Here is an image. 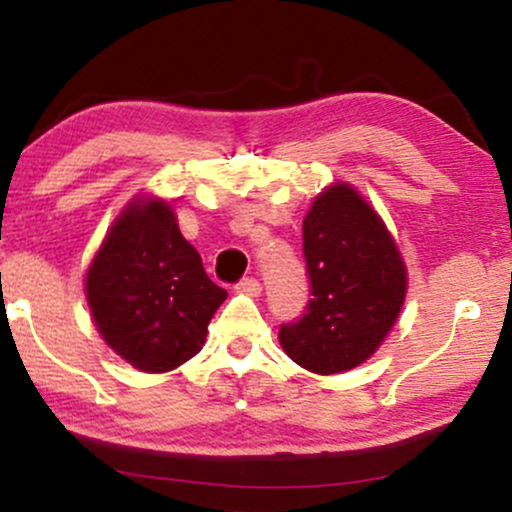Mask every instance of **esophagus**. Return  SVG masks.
Here are the masks:
<instances>
[{"mask_svg": "<svg viewBox=\"0 0 512 512\" xmlns=\"http://www.w3.org/2000/svg\"><path fill=\"white\" fill-rule=\"evenodd\" d=\"M236 289H238L240 293H248V296H260V293H262V284L255 279V276H248V279L240 281Z\"/></svg>", "mask_w": 512, "mask_h": 512, "instance_id": "obj_1", "label": "esophagus"}]
</instances>
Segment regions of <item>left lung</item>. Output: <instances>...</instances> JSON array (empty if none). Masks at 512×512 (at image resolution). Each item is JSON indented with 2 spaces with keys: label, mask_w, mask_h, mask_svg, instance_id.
<instances>
[{
  "label": "left lung",
  "mask_w": 512,
  "mask_h": 512,
  "mask_svg": "<svg viewBox=\"0 0 512 512\" xmlns=\"http://www.w3.org/2000/svg\"><path fill=\"white\" fill-rule=\"evenodd\" d=\"M310 301L281 325L289 358L320 375L356 368L375 354L407 296V267L383 219L351 185L315 197L303 219Z\"/></svg>",
  "instance_id": "obj_1"
}]
</instances>
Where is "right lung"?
I'll list each match as a JSON object with an SVG mask.
<instances>
[{
	"label": "right lung",
	"instance_id": "obj_1",
	"mask_svg": "<svg viewBox=\"0 0 512 512\" xmlns=\"http://www.w3.org/2000/svg\"><path fill=\"white\" fill-rule=\"evenodd\" d=\"M182 238L168 202L134 199L117 216L86 272V298L105 344L144 373H166L199 354L226 301Z\"/></svg>",
	"mask_w": 512,
	"mask_h": 512
}]
</instances>
